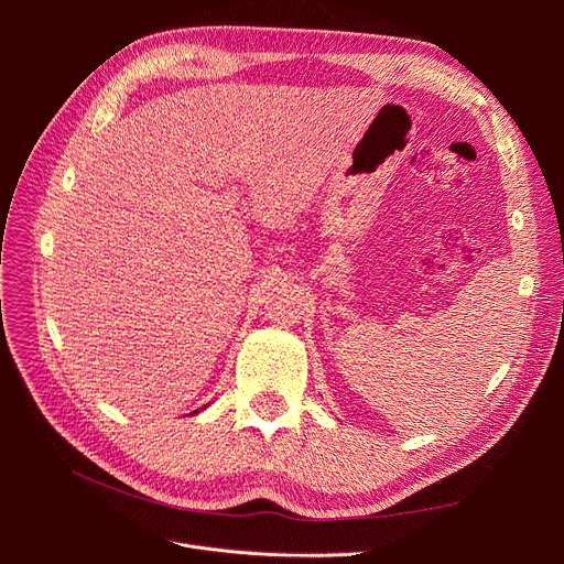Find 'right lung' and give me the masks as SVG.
Returning <instances> with one entry per match:
<instances>
[{"label":"right lung","instance_id":"obj_1","mask_svg":"<svg viewBox=\"0 0 564 564\" xmlns=\"http://www.w3.org/2000/svg\"><path fill=\"white\" fill-rule=\"evenodd\" d=\"M193 414H197V412H193Z\"/></svg>","mask_w":564,"mask_h":564}]
</instances>
